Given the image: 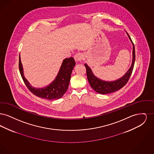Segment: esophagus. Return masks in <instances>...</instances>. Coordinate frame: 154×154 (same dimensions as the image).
Masks as SVG:
<instances>
[{"label": "esophagus", "instance_id": "34e87169", "mask_svg": "<svg viewBox=\"0 0 154 154\" xmlns=\"http://www.w3.org/2000/svg\"><path fill=\"white\" fill-rule=\"evenodd\" d=\"M82 59V55L81 53H77L74 55V60L76 62H80Z\"/></svg>", "mask_w": 154, "mask_h": 154}]
</instances>
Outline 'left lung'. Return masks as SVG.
<instances>
[{
  "instance_id": "8db88e82",
  "label": "left lung",
  "mask_w": 154,
  "mask_h": 154,
  "mask_svg": "<svg viewBox=\"0 0 154 154\" xmlns=\"http://www.w3.org/2000/svg\"><path fill=\"white\" fill-rule=\"evenodd\" d=\"M128 36L129 37L130 40L131 41L133 44V59H132V65L129 69L127 71V72L124 75L122 76L119 79L113 81H105L102 80L97 77L92 73V70L91 68L87 65L85 64V66L86 67L87 70V75L88 82L92 87L94 89L96 92L100 94H108L114 92H116L118 90L122 88L126 85L129 80L131 74H132L134 64L135 62V48L133 43L132 42V40L131 38L129 35L127 33Z\"/></svg>"
}]
</instances>
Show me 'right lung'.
<instances>
[{"instance_id": "right-lung-1", "label": "right lung", "mask_w": 154, "mask_h": 154, "mask_svg": "<svg viewBox=\"0 0 154 154\" xmlns=\"http://www.w3.org/2000/svg\"><path fill=\"white\" fill-rule=\"evenodd\" d=\"M75 65V62L73 57L65 59L55 79L45 87L36 88L32 87L24 77L20 55L19 57L20 72L26 86L33 95L47 100L58 99L65 94L69 87L71 74Z\"/></svg>"}]
</instances>
